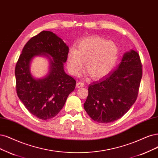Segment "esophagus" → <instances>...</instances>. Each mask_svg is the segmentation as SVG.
<instances>
[{
	"mask_svg": "<svg viewBox=\"0 0 158 158\" xmlns=\"http://www.w3.org/2000/svg\"><path fill=\"white\" fill-rule=\"evenodd\" d=\"M83 86H84V83L82 82H78L76 84V87H77V88H81V87Z\"/></svg>",
	"mask_w": 158,
	"mask_h": 158,
	"instance_id": "obj_1",
	"label": "esophagus"
}]
</instances>
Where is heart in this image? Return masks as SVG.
<instances>
[{
  "instance_id": "obj_1",
  "label": "heart",
  "mask_w": 158,
  "mask_h": 158,
  "mask_svg": "<svg viewBox=\"0 0 158 158\" xmlns=\"http://www.w3.org/2000/svg\"><path fill=\"white\" fill-rule=\"evenodd\" d=\"M118 56V47L113 41L94 36L85 39L75 49L68 52L67 66L69 72L78 75L84 67L93 79L107 75L115 66Z\"/></svg>"
}]
</instances>
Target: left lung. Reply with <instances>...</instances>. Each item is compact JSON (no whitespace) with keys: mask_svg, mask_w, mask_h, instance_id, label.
I'll return each instance as SVG.
<instances>
[{"mask_svg":"<svg viewBox=\"0 0 158 158\" xmlns=\"http://www.w3.org/2000/svg\"><path fill=\"white\" fill-rule=\"evenodd\" d=\"M142 65L137 52H126L115 69L89 86L84 108L90 117L100 123H109L124 116L138 94Z\"/></svg>","mask_w":158,"mask_h":158,"instance_id":"1","label":"left lung"}]
</instances>
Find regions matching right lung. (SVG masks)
Returning a JSON list of instances; mask_svg holds the SVG:
<instances>
[{
	"instance_id": "add662e5",
	"label": "right lung",
	"mask_w": 158,
	"mask_h": 158,
	"mask_svg": "<svg viewBox=\"0 0 158 158\" xmlns=\"http://www.w3.org/2000/svg\"><path fill=\"white\" fill-rule=\"evenodd\" d=\"M68 46L55 33L44 31L25 44L16 64L15 75L17 94L32 115L42 120L53 118L64 107L69 94L75 89L76 81L64 69ZM36 56L48 59V73L35 78L30 70Z\"/></svg>"
}]
</instances>
